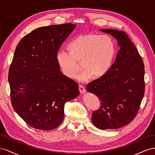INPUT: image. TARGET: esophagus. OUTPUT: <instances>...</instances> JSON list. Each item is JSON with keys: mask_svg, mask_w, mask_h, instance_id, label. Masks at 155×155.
I'll return each instance as SVG.
<instances>
[{"mask_svg": "<svg viewBox=\"0 0 155 155\" xmlns=\"http://www.w3.org/2000/svg\"><path fill=\"white\" fill-rule=\"evenodd\" d=\"M79 91H80V92L81 94H84L85 92V87H84L83 85H79Z\"/></svg>", "mask_w": 155, "mask_h": 155, "instance_id": "34e87169", "label": "esophagus"}]
</instances>
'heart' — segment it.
<instances>
[{
    "label": "heart",
    "instance_id": "heart-1",
    "mask_svg": "<svg viewBox=\"0 0 155 155\" xmlns=\"http://www.w3.org/2000/svg\"><path fill=\"white\" fill-rule=\"evenodd\" d=\"M68 51H59L55 59L65 77L74 78L80 61L77 79L85 82L93 76L99 78L109 71L116 55V43L108 35L87 34L78 35L67 45Z\"/></svg>",
    "mask_w": 155,
    "mask_h": 155
}]
</instances>
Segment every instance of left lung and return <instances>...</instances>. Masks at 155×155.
I'll return each instance as SVG.
<instances>
[{
  "mask_svg": "<svg viewBox=\"0 0 155 155\" xmlns=\"http://www.w3.org/2000/svg\"><path fill=\"white\" fill-rule=\"evenodd\" d=\"M100 31L113 36L120 50L109 71L87 86V91L99 97L101 103L92 114V122L100 129H116L129 124L137 114L145 92L144 64L124 31Z\"/></svg>",
  "mask_w": 155,
  "mask_h": 155,
  "instance_id": "1",
  "label": "left lung"
}]
</instances>
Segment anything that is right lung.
Instances as JSON below:
<instances>
[{"label":"right lung","instance_id":"right-lung-1","mask_svg":"<svg viewBox=\"0 0 155 155\" xmlns=\"http://www.w3.org/2000/svg\"><path fill=\"white\" fill-rule=\"evenodd\" d=\"M76 27L37 28L17 46L8 74L13 109L32 127L52 130L64 118L65 103L79 95L78 83L61 72L55 55Z\"/></svg>","mask_w":155,"mask_h":155}]
</instances>
